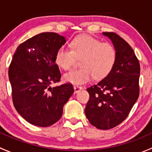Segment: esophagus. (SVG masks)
<instances>
[{
	"label": "esophagus",
	"mask_w": 152,
	"mask_h": 152,
	"mask_svg": "<svg viewBox=\"0 0 152 152\" xmlns=\"http://www.w3.org/2000/svg\"><path fill=\"white\" fill-rule=\"evenodd\" d=\"M73 88H74V92L76 93H79L81 90H82V87H81V86H78V85H75L74 87H73Z\"/></svg>",
	"instance_id": "34e87169"
}]
</instances>
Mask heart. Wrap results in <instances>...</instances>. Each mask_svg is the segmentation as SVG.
<instances>
[{"label": "heart", "mask_w": 152, "mask_h": 152, "mask_svg": "<svg viewBox=\"0 0 152 152\" xmlns=\"http://www.w3.org/2000/svg\"><path fill=\"white\" fill-rule=\"evenodd\" d=\"M117 52L114 45L102 42L88 35L75 37L70 42V49L59 48L55 54V62L61 68L67 70L80 59V67L65 73L64 81L73 85L89 82L92 76L102 79L110 74L115 64Z\"/></svg>", "instance_id": "1"}]
</instances>
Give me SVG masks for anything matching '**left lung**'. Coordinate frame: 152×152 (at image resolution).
<instances>
[{"label":"left lung","instance_id":"obj_1","mask_svg":"<svg viewBox=\"0 0 152 152\" xmlns=\"http://www.w3.org/2000/svg\"><path fill=\"white\" fill-rule=\"evenodd\" d=\"M117 52L110 74L87 89L90 99L85 107L89 122L99 129H110L124 121L140 93V63L132 47L114 32H103Z\"/></svg>","mask_w":152,"mask_h":152}]
</instances>
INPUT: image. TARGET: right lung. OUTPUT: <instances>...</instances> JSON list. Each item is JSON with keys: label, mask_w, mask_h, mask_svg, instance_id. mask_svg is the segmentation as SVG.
Masks as SVG:
<instances>
[{"label": "right lung", "mask_w": 152, "mask_h": 152, "mask_svg": "<svg viewBox=\"0 0 152 152\" xmlns=\"http://www.w3.org/2000/svg\"><path fill=\"white\" fill-rule=\"evenodd\" d=\"M65 42L63 36L44 32L21 43L14 54L9 67L12 101L31 124L47 127L57 122L74 92L70 83L50 86L60 81L55 54Z\"/></svg>", "instance_id": "add662e5"}]
</instances>
